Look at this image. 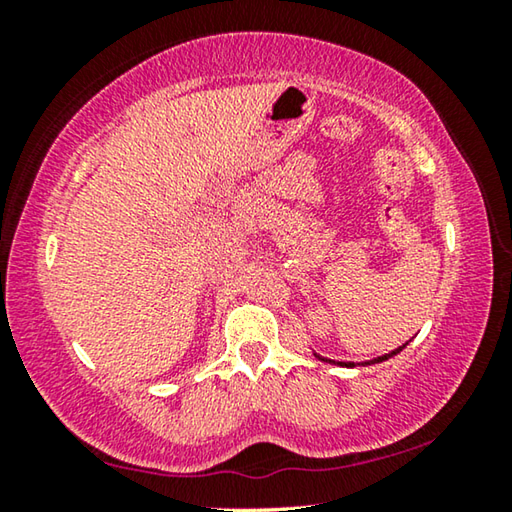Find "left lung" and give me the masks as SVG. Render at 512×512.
<instances>
[{
	"instance_id": "8db88e82",
	"label": "left lung",
	"mask_w": 512,
	"mask_h": 512,
	"mask_svg": "<svg viewBox=\"0 0 512 512\" xmlns=\"http://www.w3.org/2000/svg\"><path fill=\"white\" fill-rule=\"evenodd\" d=\"M406 348V343L404 345H400V348L397 350H393V352H388V354H381V357H377V359H372V361H363V363H359V366H372V363H381V361H386V359H391V357H395V354H400L402 350ZM316 357L320 359V361H329V363H339V366H345V368H354L357 366V363L354 361H332V359H327V357H320L318 352H314Z\"/></svg>"
}]
</instances>
